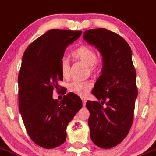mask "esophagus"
<instances>
[{"instance_id":"34e87169","label":"esophagus","mask_w":156,"mask_h":156,"mask_svg":"<svg viewBox=\"0 0 156 156\" xmlns=\"http://www.w3.org/2000/svg\"><path fill=\"white\" fill-rule=\"evenodd\" d=\"M82 101H83V106H86V103H87V100H86L84 98H82Z\"/></svg>"}]
</instances>
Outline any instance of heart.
<instances>
[{
  "label": "heart",
  "instance_id": "1",
  "mask_svg": "<svg viewBox=\"0 0 156 156\" xmlns=\"http://www.w3.org/2000/svg\"><path fill=\"white\" fill-rule=\"evenodd\" d=\"M71 56L74 59L79 60L89 66L92 71L96 69L99 62L96 59V53L93 49L88 46H81L71 53ZM60 69L62 76L67 77L69 73V60L63 57L61 59L60 63ZM92 87V83L90 81L75 80L69 85V90L75 94L84 96L88 94L90 88Z\"/></svg>",
  "mask_w": 156,
  "mask_h": 156
}]
</instances>
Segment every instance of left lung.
I'll return each instance as SVG.
<instances>
[{
  "label": "left lung",
  "mask_w": 156,
  "mask_h": 156,
  "mask_svg": "<svg viewBox=\"0 0 156 156\" xmlns=\"http://www.w3.org/2000/svg\"><path fill=\"white\" fill-rule=\"evenodd\" d=\"M83 38L98 49L103 62L101 76L92 90L101 103H86L90 138L96 146L110 149L125 139L134 118L138 90L132 50L121 36L104 28L86 30Z\"/></svg>",
  "instance_id": "left-lung-1"
}]
</instances>
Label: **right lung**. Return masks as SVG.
I'll return each instance as SVG.
<instances>
[{
    "label": "right lung",
    "mask_w": 156,
    "mask_h": 156,
    "mask_svg": "<svg viewBox=\"0 0 156 156\" xmlns=\"http://www.w3.org/2000/svg\"><path fill=\"white\" fill-rule=\"evenodd\" d=\"M81 34L82 31L50 30L31 43L23 55L19 109L30 139L45 149L66 141V127L83 106L80 96L73 93L64 95L61 101L53 99V89L60 90L58 82L63 80L60 60L67 46Z\"/></svg>",
    "instance_id": "1"
}]
</instances>
